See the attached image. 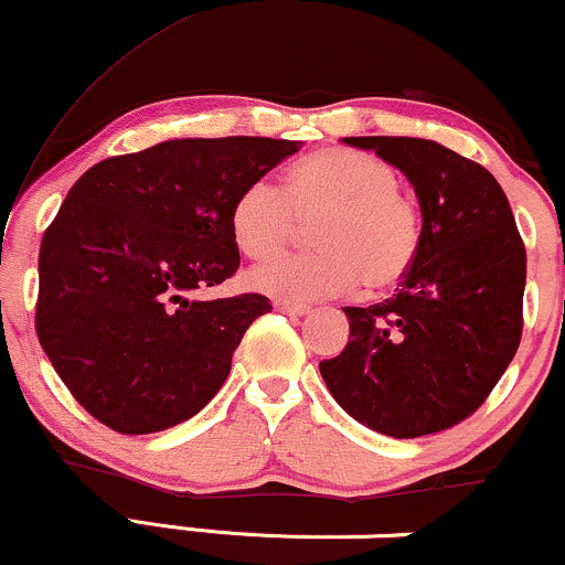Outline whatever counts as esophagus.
I'll use <instances>...</instances> for the list:
<instances>
[{
  "mask_svg": "<svg viewBox=\"0 0 565 565\" xmlns=\"http://www.w3.org/2000/svg\"><path fill=\"white\" fill-rule=\"evenodd\" d=\"M276 310H278V313H287V316H295V319H300V316L308 313V305H297V302H276Z\"/></svg>",
  "mask_w": 565,
  "mask_h": 565,
  "instance_id": "1",
  "label": "esophagus"
}]
</instances>
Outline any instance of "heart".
<instances>
[{"label":"heart","instance_id":"b5f03b06","mask_svg":"<svg viewBox=\"0 0 565 565\" xmlns=\"http://www.w3.org/2000/svg\"><path fill=\"white\" fill-rule=\"evenodd\" d=\"M398 174L372 153L321 148L297 161L287 193L255 180L231 210L233 242L252 260H270L289 246L300 223L313 225V255L287 257L252 270L246 284L287 302H313L366 289H391L412 270L423 223L398 191Z\"/></svg>","mask_w":565,"mask_h":565}]
</instances>
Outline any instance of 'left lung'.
Wrapping results in <instances>:
<instances>
[{"instance_id": "obj_1", "label": "left lung", "mask_w": 565, "mask_h": 565, "mask_svg": "<svg viewBox=\"0 0 565 565\" xmlns=\"http://www.w3.org/2000/svg\"><path fill=\"white\" fill-rule=\"evenodd\" d=\"M406 174L423 212L395 297L345 308L348 345L321 361L332 398L391 438L462 423L521 345L526 246L494 174L423 138H342Z\"/></svg>"}]
</instances>
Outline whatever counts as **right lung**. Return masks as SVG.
I'll use <instances>...</instances> for the list:
<instances>
[{"mask_svg":"<svg viewBox=\"0 0 565 565\" xmlns=\"http://www.w3.org/2000/svg\"><path fill=\"white\" fill-rule=\"evenodd\" d=\"M297 140L183 138L89 167L39 249L36 334L79 404L125 436L215 398L263 295L193 297L238 268L231 210Z\"/></svg>","mask_w":565,"mask_h":565,"instance_id":"add662e5","label":"right lung"}]
</instances>
